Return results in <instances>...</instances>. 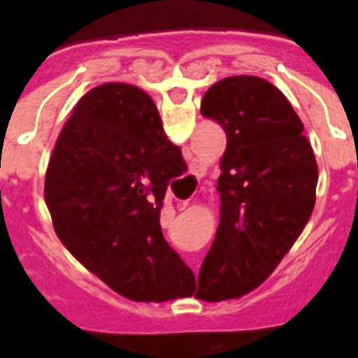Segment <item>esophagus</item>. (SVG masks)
I'll return each mask as SVG.
<instances>
[{
	"label": "esophagus",
	"mask_w": 358,
	"mask_h": 358,
	"mask_svg": "<svg viewBox=\"0 0 358 358\" xmlns=\"http://www.w3.org/2000/svg\"><path fill=\"white\" fill-rule=\"evenodd\" d=\"M203 172H205V163H203L201 159H194L192 164H189V174H187L186 178H199V176H203ZM178 207L180 209L187 207V201H180Z\"/></svg>",
	"instance_id": "34e87169"
}]
</instances>
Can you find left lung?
<instances>
[{"mask_svg":"<svg viewBox=\"0 0 358 358\" xmlns=\"http://www.w3.org/2000/svg\"><path fill=\"white\" fill-rule=\"evenodd\" d=\"M226 132L217 192L220 222L197 278V297L238 299L272 274L315 209L318 166L305 126L280 90L228 76L201 99Z\"/></svg>","mask_w":358,"mask_h":358,"instance_id":"obj_1","label":"left lung"}]
</instances>
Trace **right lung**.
<instances>
[{
    "mask_svg": "<svg viewBox=\"0 0 358 358\" xmlns=\"http://www.w3.org/2000/svg\"><path fill=\"white\" fill-rule=\"evenodd\" d=\"M186 171L153 99L124 82L82 95L45 172V205L59 240L126 299L186 297L194 272L161 230L166 186Z\"/></svg>",
    "mask_w": 358,
    "mask_h": 358,
    "instance_id": "add662e5",
    "label": "right lung"
}]
</instances>
